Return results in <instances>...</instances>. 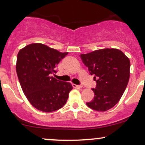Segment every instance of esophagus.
Returning <instances> with one entry per match:
<instances>
[{
  "mask_svg": "<svg viewBox=\"0 0 145 145\" xmlns=\"http://www.w3.org/2000/svg\"><path fill=\"white\" fill-rule=\"evenodd\" d=\"M72 87L73 88H81L83 87L82 86H78L76 85V84H72Z\"/></svg>",
  "mask_w": 145,
  "mask_h": 145,
  "instance_id": "1",
  "label": "esophagus"
}]
</instances>
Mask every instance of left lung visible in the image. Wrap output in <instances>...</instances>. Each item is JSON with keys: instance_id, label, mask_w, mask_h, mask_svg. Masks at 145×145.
<instances>
[{"instance_id": "obj_1", "label": "left lung", "mask_w": 145, "mask_h": 145, "mask_svg": "<svg viewBox=\"0 0 145 145\" xmlns=\"http://www.w3.org/2000/svg\"><path fill=\"white\" fill-rule=\"evenodd\" d=\"M97 81L92 88L94 99L86 103L89 108L105 112L113 108L124 93L130 75L129 59L117 48H103L80 55Z\"/></svg>"}]
</instances>
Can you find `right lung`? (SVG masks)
<instances>
[{
	"instance_id": "obj_1",
	"label": "right lung",
	"mask_w": 145,
	"mask_h": 145,
	"mask_svg": "<svg viewBox=\"0 0 145 145\" xmlns=\"http://www.w3.org/2000/svg\"><path fill=\"white\" fill-rule=\"evenodd\" d=\"M40 43H33L19 51L16 72L24 95L37 110L51 112L66 104L71 83L51 77L55 67L68 55Z\"/></svg>"
}]
</instances>
